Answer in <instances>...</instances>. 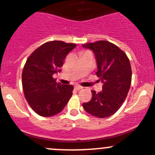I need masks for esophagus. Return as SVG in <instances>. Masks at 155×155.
I'll return each instance as SVG.
<instances>
[{"instance_id":"1","label":"esophagus","mask_w":155,"mask_h":155,"mask_svg":"<svg viewBox=\"0 0 155 155\" xmlns=\"http://www.w3.org/2000/svg\"><path fill=\"white\" fill-rule=\"evenodd\" d=\"M75 88H76V90H81L82 88V87L80 86V85H75Z\"/></svg>"}]
</instances>
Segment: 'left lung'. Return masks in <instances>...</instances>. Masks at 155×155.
<instances>
[{
  "label": "left lung",
  "mask_w": 155,
  "mask_h": 155,
  "mask_svg": "<svg viewBox=\"0 0 155 155\" xmlns=\"http://www.w3.org/2000/svg\"><path fill=\"white\" fill-rule=\"evenodd\" d=\"M82 46L94 51L97 64L96 75L103 82L101 91H91V99L82 106L86 112L96 117H108L122 106L130 90L132 81L130 60L124 51L110 41L102 40Z\"/></svg>",
  "instance_id": "8db88e82"
}]
</instances>
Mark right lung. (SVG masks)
Masks as SVG:
<instances>
[{"label":"right lung","instance_id":"1","mask_svg":"<svg viewBox=\"0 0 155 155\" xmlns=\"http://www.w3.org/2000/svg\"><path fill=\"white\" fill-rule=\"evenodd\" d=\"M73 43L51 41L41 45L30 54L24 65L22 83L24 95L31 109L41 117L59 114L73 94L72 85L56 82L53 75L61 72Z\"/></svg>","mask_w":155,"mask_h":155}]
</instances>
